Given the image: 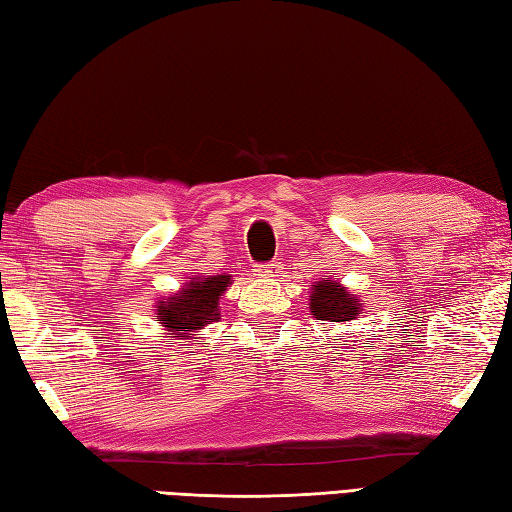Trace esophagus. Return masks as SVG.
<instances>
[{"mask_svg":"<svg viewBox=\"0 0 512 512\" xmlns=\"http://www.w3.org/2000/svg\"><path fill=\"white\" fill-rule=\"evenodd\" d=\"M254 271H256V278H260V280H271V278H276V276L280 274V265H278V263L258 265Z\"/></svg>","mask_w":512,"mask_h":512,"instance_id":"obj_1","label":"esophagus"}]
</instances>
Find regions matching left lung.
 <instances>
[{"label":"left lung","mask_w":512,"mask_h":512,"mask_svg":"<svg viewBox=\"0 0 512 512\" xmlns=\"http://www.w3.org/2000/svg\"><path fill=\"white\" fill-rule=\"evenodd\" d=\"M309 309L324 322H350L363 311L361 300L355 293L339 285L337 280L313 282L309 291Z\"/></svg>","instance_id":"left-lung-1"}]
</instances>
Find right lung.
Here are the masks:
<instances>
[{"mask_svg":"<svg viewBox=\"0 0 512 512\" xmlns=\"http://www.w3.org/2000/svg\"><path fill=\"white\" fill-rule=\"evenodd\" d=\"M232 285L230 276H195L175 295L157 300L155 322L164 326L168 335L190 337L210 322L221 320L219 300Z\"/></svg>","mask_w":512,"mask_h":512,"instance_id":"right-lung-1","label":"right lung"}]
</instances>
